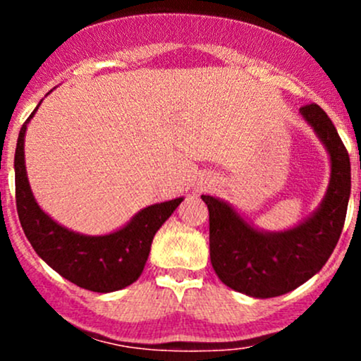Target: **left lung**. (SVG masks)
<instances>
[{
	"mask_svg": "<svg viewBox=\"0 0 361 361\" xmlns=\"http://www.w3.org/2000/svg\"><path fill=\"white\" fill-rule=\"evenodd\" d=\"M300 115L324 144L331 178L321 205L287 231L256 229L221 198L202 195L209 207L210 261L222 283L256 299L292 292L312 279L329 259L345 226L351 192L350 156L326 111L316 103Z\"/></svg>",
	"mask_w": 361,
	"mask_h": 361,
	"instance_id": "8db88e82",
	"label": "left lung"
}]
</instances>
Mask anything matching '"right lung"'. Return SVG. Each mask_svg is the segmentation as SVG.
Returning <instances> with one entry per match:
<instances>
[{"label": "right lung", "mask_w": 361, "mask_h": 361, "mask_svg": "<svg viewBox=\"0 0 361 361\" xmlns=\"http://www.w3.org/2000/svg\"><path fill=\"white\" fill-rule=\"evenodd\" d=\"M37 109L20 128L15 151L16 210L25 235L52 270L78 287L100 293L128 287L142 273L157 229L183 197L149 205L118 231L105 235L80 234L57 224L37 204L25 169V132Z\"/></svg>", "instance_id": "right-lung-1"}]
</instances>
